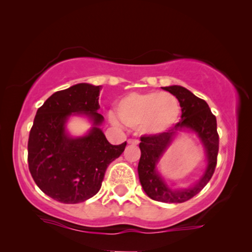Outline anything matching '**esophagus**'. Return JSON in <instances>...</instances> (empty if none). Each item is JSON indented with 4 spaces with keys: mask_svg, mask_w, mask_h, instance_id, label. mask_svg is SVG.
Listing matches in <instances>:
<instances>
[{
    "mask_svg": "<svg viewBox=\"0 0 252 252\" xmlns=\"http://www.w3.org/2000/svg\"><path fill=\"white\" fill-rule=\"evenodd\" d=\"M127 142H128V144H132V146H137V144H139V140L129 139L128 141H127Z\"/></svg>",
    "mask_w": 252,
    "mask_h": 252,
    "instance_id": "obj_1",
    "label": "esophagus"
}]
</instances>
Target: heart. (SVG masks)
I'll list each match as a JSON object with an SVG mask.
<instances>
[{
  "mask_svg": "<svg viewBox=\"0 0 252 252\" xmlns=\"http://www.w3.org/2000/svg\"><path fill=\"white\" fill-rule=\"evenodd\" d=\"M180 105L168 93H130L117 104V116L129 128L147 133L164 132L179 118Z\"/></svg>",
  "mask_w": 252,
  "mask_h": 252,
  "instance_id": "1",
  "label": "heart"
}]
</instances>
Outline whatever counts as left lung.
<instances>
[{
	"label": "left lung",
	"mask_w": 252,
	"mask_h": 252,
	"mask_svg": "<svg viewBox=\"0 0 252 252\" xmlns=\"http://www.w3.org/2000/svg\"><path fill=\"white\" fill-rule=\"evenodd\" d=\"M178 98L181 106V119L166 132L143 135L140 137L141 157L139 161V178L143 190L151 199L163 203H184L194 197L205 187L212 178L217 166L219 151V135L217 132V119L204 99L197 97L181 86L163 87ZM189 128L201 137L208 154V167L201 181L194 188L181 191H172L157 174L156 164L169 144L177 130Z\"/></svg>",
	"instance_id": "8db88e82"
}]
</instances>
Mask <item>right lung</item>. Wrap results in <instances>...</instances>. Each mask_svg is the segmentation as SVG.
Masks as SVG:
<instances>
[{"mask_svg": "<svg viewBox=\"0 0 252 252\" xmlns=\"http://www.w3.org/2000/svg\"><path fill=\"white\" fill-rule=\"evenodd\" d=\"M101 86L78 84L50 96L36 111L27 144L33 180L44 194L65 204L84 202L97 194L110 163L125 150L113 146L95 126L88 135L70 139L64 124L72 112H84L103 122L98 96Z\"/></svg>", "mask_w": 252, "mask_h": 252, "instance_id": "add662e5", "label": "right lung"}]
</instances>
